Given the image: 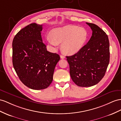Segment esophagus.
<instances>
[{"instance_id":"1","label":"esophagus","mask_w":121,"mask_h":121,"mask_svg":"<svg viewBox=\"0 0 121 121\" xmlns=\"http://www.w3.org/2000/svg\"><path fill=\"white\" fill-rule=\"evenodd\" d=\"M60 58H61V59H64L65 57L64 56H63V55H60Z\"/></svg>"}]
</instances>
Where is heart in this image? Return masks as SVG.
I'll list each match as a JSON object with an SVG mask.
<instances>
[{
    "instance_id": "1",
    "label": "heart",
    "mask_w": 121,
    "mask_h": 121,
    "mask_svg": "<svg viewBox=\"0 0 121 121\" xmlns=\"http://www.w3.org/2000/svg\"><path fill=\"white\" fill-rule=\"evenodd\" d=\"M88 37L87 31L84 27L69 25L52 29L47 41L55 48L62 43L61 50L67 55L76 53L83 47Z\"/></svg>"
}]
</instances>
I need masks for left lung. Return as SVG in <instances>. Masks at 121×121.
I'll return each mask as SVG.
<instances>
[{"mask_svg":"<svg viewBox=\"0 0 121 121\" xmlns=\"http://www.w3.org/2000/svg\"><path fill=\"white\" fill-rule=\"evenodd\" d=\"M91 27L92 36L87 44L76 54L66 56L73 82L80 87H89L103 78L109 62V42L103 30L94 23Z\"/></svg>","mask_w":121,"mask_h":121,"instance_id":"obj_1","label":"left lung"}]
</instances>
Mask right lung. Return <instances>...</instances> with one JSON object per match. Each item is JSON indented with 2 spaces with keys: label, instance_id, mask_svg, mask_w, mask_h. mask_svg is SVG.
<instances>
[{
  "label": "right lung",
  "instance_id": "add662e5",
  "mask_svg": "<svg viewBox=\"0 0 121 121\" xmlns=\"http://www.w3.org/2000/svg\"><path fill=\"white\" fill-rule=\"evenodd\" d=\"M42 25L35 23L18 32L13 40V65L23 84L32 89L46 88L53 79L59 55L47 51L41 35Z\"/></svg>",
  "mask_w": 121,
  "mask_h": 121
}]
</instances>
